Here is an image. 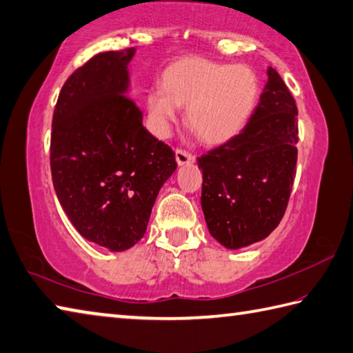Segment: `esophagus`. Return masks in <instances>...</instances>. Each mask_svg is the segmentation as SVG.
I'll return each mask as SVG.
<instances>
[{
  "label": "esophagus",
  "mask_w": 353,
  "mask_h": 353,
  "mask_svg": "<svg viewBox=\"0 0 353 353\" xmlns=\"http://www.w3.org/2000/svg\"><path fill=\"white\" fill-rule=\"evenodd\" d=\"M176 161H177V165L179 167H182V165H191L194 163V156H192L191 153H188V151L185 150H176Z\"/></svg>",
  "instance_id": "34e87169"
}]
</instances>
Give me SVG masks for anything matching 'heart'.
Returning <instances> with one entry per match:
<instances>
[{
  "label": "heart",
  "instance_id": "b5f03b06",
  "mask_svg": "<svg viewBox=\"0 0 353 353\" xmlns=\"http://www.w3.org/2000/svg\"><path fill=\"white\" fill-rule=\"evenodd\" d=\"M260 88L257 73L248 65L182 58L165 68L162 87L145 96L148 127L156 137H167L177 119V107H186V123L200 141L226 143L250 122Z\"/></svg>",
  "mask_w": 353,
  "mask_h": 353
}]
</instances>
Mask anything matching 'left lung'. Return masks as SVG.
<instances>
[{
    "mask_svg": "<svg viewBox=\"0 0 353 353\" xmlns=\"http://www.w3.org/2000/svg\"><path fill=\"white\" fill-rule=\"evenodd\" d=\"M296 113L291 92L268 67L265 92L246 127L197 159L205 222L228 250L266 239L285 216L295 177Z\"/></svg>",
    "mask_w": 353,
    "mask_h": 353,
    "instance_id": "1",
    "label": "left lung"
}]
</instances>
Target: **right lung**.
Returning a JSON list of instances; mask_svg holds the SVG:
<instances>
[{
    "label": "right lung",
    "mask_w": 353,
    "mask_h": 353,
    "mask_svg": "<svg viewBox=\"0 0 353 353\" xmlns=\"http://www.w3.org/2000/svg\"><path fill=\"white\" fill-rule=\"evenodd\" d=\"M134 53H99L78 68L61 88L52 123L50 168L62 210L82 237L112 252L143 237L159 191L177 168L131 99Z\"/></svg>",
    "instance_id": "obj_1"
}]
</instances>
